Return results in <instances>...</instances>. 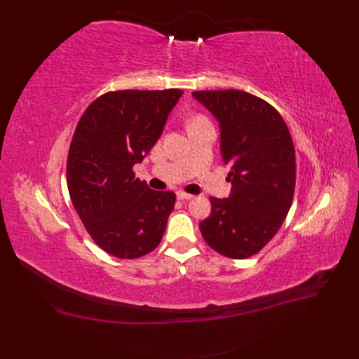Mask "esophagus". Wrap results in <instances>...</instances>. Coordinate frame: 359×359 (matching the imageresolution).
Listing matches in <instances>:
<instances>
[{
  "label": "esophagus",
  "mask_w": 359,
  "mask_h": 359,
  "mask_svg": "<svg viewBox=\"0 0 359 359\" xmlns=\"http://www.w3.org/2000/svg\"><path fill=\"white\" fill-rule=\"evenodd\" d=\"M177 198H178L180 201H190V199H193L194 196H193V194H190V193H186V191L180 190V191H177Z\"/></svg>",
  "instance_id": "1"
}]
</instances>
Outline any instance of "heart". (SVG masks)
<instances>
[{
  "label": "heart",
  "instance_id": "obj_1",
  "mask_svg": "<svg viewBox=\"0 0 359 359\" xmlns=\"http://www.w3.org/2000/svg\"><path fill=\"white\" fill-rule=\"evenodd\" d=\"M193 121H206V119H205L203 116H201V115H199V116H196V118H194V119H193ZM193 121H191V123H193Z\"/></svg>",
  "mask_w": 359,
  "mask_h": 359
}]
</instances>
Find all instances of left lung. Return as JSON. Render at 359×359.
Instances as JSON below:
<instances>
[{
    "instance_id": "8db88e82",
    "label": "left lung",
    "mask_w": 359,
    "mask_h": 359,
    "mask_svg": "<svg viewBox=\"0 0 359 359\" xmlns=\"http://www.w3.org/2000/svg\"><path fill=\"white\" fill-rule=\"evenodd\" d=\"M220 123L222 156L231 166L227 199L210 198L211 214L199 223L203 240L231 259L260 252L278 232L295 193V147L278 111L240 90L194 91Z\"/></svg>"
}]
</instances>
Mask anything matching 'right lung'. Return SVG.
<instances>
[{
  "label": "right lung",
  "mask_w": 359,
  "mask_h": 359,
  "mask_svg": "<svg viewBox=\"0 0 359 359\" xmlns=\"http://www.w3.org/2000/svg\"><path fill=\"white\" fill-rule=\"evenodd\" d=\"M182 91H109L86 107L67 157V187L93 241L119 259H137L160 244L175 193L135 178Z\"/></svg>",
  "instance_id": "obj_1"
}]
</instances>
